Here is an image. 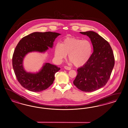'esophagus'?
<instances>
[{"label":"esophagus","instance_id":"34e87169","mask_svg":"<svg viewBox=\"0 0 128 128\" xmlns=\"http://www.w3.org/2000/svg\"><path fill=\"white\" fill-rule=\"evenodd\" d=\"M64 68H65V70H70L71 69L70 67L68 66H64Z\"/></svg>","mask_w":128,"mask_h":128}]
</instances>
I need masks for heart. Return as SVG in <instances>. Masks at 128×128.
I'll use <instances>...</instances> for the list:
<instances>
[{
    "label": "heart",
    "mask_w": 128,
    "mask_h": 128,
    "mask_svg": "<svg viewBox=\"0 0 128 128\" xmlns=\"http://www.w3.org/2000/svg\"><path fill=\"white\" fill-rule=\"evenodd\" d=\"M92 46L88 40L76 38H66L61 44H57L54 48V54L59 60H62L68 54L70 62L76 66L85 65L91 57Z\"/></svg>",
    "instance_id": "obj_1"
}]
</instances>
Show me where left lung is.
Masks as SVG:
<instances>
[{"label":"left lung","mask_w":128,"mask_h":128,"mask_svg":"<svg viewBox=\"0 0 128 128\" xmlns=\"http://www.w3.org/2000/svg\"><path fill=\"white\" fill-rule=\"evenodd\" d=\"M90 39L93 53L89 61L78 68L73 84L78 89L92 92L104 87L110 78L114 58L108 42L94 31L80 32Z\"/></svg>","instance_id":"8db88e82"}]
</instances>
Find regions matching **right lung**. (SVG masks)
Masks as SVG:
<instances>
[{"label": "right lung", "instance_id": "obj_1", "mask_svg": "<svg viewBox=\"0 0 128 128\" xmlns=\"http://www.w3.org/2000/svg\"><path fill=\"white\" fill-rule=\"evenodd\" d=\"M60 34L52 32H34L23 37L14 51L12 63L18 81L25 89L33 92H39L47 89L54 81L55 74L60 68L46 63L36 73L26 72L23 66L26 55L32 52H44L48 47L52 48L55 38Z\"/></svg>", "mask_w": 128, "mask_h": 128}]
</instances>
